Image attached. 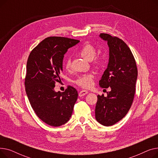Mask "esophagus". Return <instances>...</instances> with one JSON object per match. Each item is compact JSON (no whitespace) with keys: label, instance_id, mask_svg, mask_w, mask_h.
<instances>
[{"label":"esophagus","instance_id":"34e87169","mask_svg":"<svg viewBox=\"0 0 158 158\" xmlns=\"http://www.w3.org/2000/svg\"><path fill=\"white\" fill-rule=\"evenodd\" d=\"M88 93V91L86 90H81V92L79 93V97H82V96H84L85 95H86Z\"/></svg>","mask_w":158,"mask_h":158}]
</instances>
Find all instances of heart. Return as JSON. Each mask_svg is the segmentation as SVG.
Returning <instances> with one entry per match:
<instances>
[{
  "mask_svg": "<svg viewBox=\"0 0 158 158\" xmlns=\"http://www.w3.org/2000/svg\"><path fill=\"white\" fill-rule=\"evenodd\" d=\"M78 52L79 54L82 57H83L84 59H85L87 61H92L95 58L97 54V51L95 47L92 45H91L89 44H86L79 49ZM95 63L96 64H99L101 63V61L98 59H95ZM70 58H67L64 62V67L66 69H69L70 68ZM93 78L94 76L91 73L82 75V76H79L77 79V80L76 81V83L82 88H88L92 85Z\"/></svg>",
  "mask_w": 158,
  "mask_h": 158,
  "instance_id": "heart-1",
  "label": "heart"
}]
</instances>
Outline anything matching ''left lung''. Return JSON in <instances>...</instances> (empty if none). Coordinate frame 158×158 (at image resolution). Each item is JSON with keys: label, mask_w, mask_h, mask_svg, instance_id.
Segmentation results:
<instances>
[{"label": "left lung", "mask_w": 158, "mask_h": 158, "mask_svg": "<svg viewBox=\"0 0 158 158\" xmlns=\"http://www.w3.org/2000/svg\"><path fill=\"white\" fill-rule=\"evenodd\" d=\"M109 47V62L99 81L102 88L110 87L107 96H97L95 118L104 126H111L122 120L133 101L138 70L130 48L121 39L101 33Z\"/></svg>", "instance_id": "left-lung-1"}]
</instances>
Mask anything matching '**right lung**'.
Here are the masks:
<instances>
[{
	"label": "right lung",
	"instance_id": "obj_1",
	"mask_svg": "<svg viewBox=\"0 0 158 158\" xmlns=\"http://www.w3.org/2000/svg\"><path fill=\"white\" fill-rule=\"evenodd\" d=\"M80 41L59 36L44 39L28 57L25 79L26 92L33 110L49 126L58 127L71 117L78 94L72 86L64 92H55L56 82L61 81L64 55Z\"/></svg>",
	"mask_w": 158,
	"mask_h": 158
}]
</instances>
